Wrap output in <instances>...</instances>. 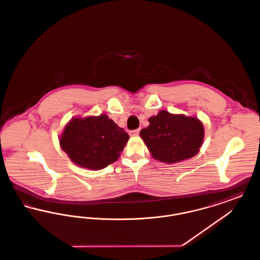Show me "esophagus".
<instances>
[{"instance_id": "34e87169", "label": "esophagus", "mask_w": 260, "mask_h": 260, "mask_svg": "<svg viewBox=\"0 0 260 260\" xmlns=\"http://www.w3.org/2000/svg\"><path fill=\"white\" fill-rule=\"evenodd\" d=\"M139 132H140V128L134 129V131H131V132H129V135H131V136H137V135L139 134Z\"/></svg>"}]
</instances>
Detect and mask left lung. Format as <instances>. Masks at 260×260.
Returning <instances> with one entry per match:
<instances>
[{
  "label": "left lung",
  "mask_w": 260,
  "mask_h": 260,
  "mask_svg": "<svg viewBox=\"0 0 260 260\" xmlns=\"http://www.w3.org/2000/svg\"><path fill=\"white\" fill-rule=\"evenodd\" d=\"M148 121L139 136L155 160L174 164L198 154L205 136L198 118L161 110Z\"/></svg>",
  "instance_id": "obj_1"
}]
</instances>
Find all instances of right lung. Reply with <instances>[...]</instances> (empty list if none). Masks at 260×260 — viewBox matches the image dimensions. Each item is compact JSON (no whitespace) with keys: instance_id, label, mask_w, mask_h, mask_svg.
<instances>
[{"instance_id":"1","label":"right lung","mask_w":260,"mask_h":260,"mask_svg":"<svg viewBox=\"0 0 260 260\" xmlns=\"http://www.w3.org/2000/svg\"><path fill=\"white\" fill-rule=\"evenodd\" d=\"M129 136L107 115L72 118L59 143L70 160L81 168L102 170L117 161Z\"/></svg>"}]
</instances>
